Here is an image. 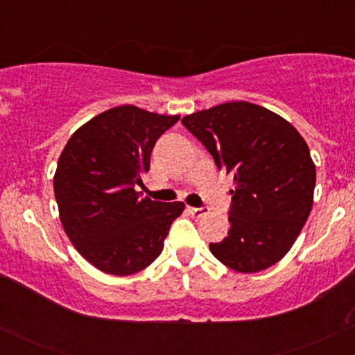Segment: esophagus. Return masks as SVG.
Here are the masks:
<instances>
[{"instance_id": "esophagus-1", "label": "esophagus", "mask_w": 355, "mask_h": 355, "mask_svg": "<svg viewBox=\"0 0 355 355\" xmlns=\"http://www.w3.org/2000/svg\"><path fill=\"white\" fill-rule=\"evenodd\" d=\"M189 214L193 218H202L209 214V209L207 207H189Z\"/></svg>"}]
</instances>
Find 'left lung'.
<instances>
[{"mask_svg":"<svg viewBox=\"0 0 355 355\" xmlns=\"http://www.w3.org/2000/svg\"><path fill=\"white\" fill-rule=\"evenodd\" d=\"M218 170L234 175L230 230L210 252L232 270H266L291 250L312 210L315 165L300 133L270 110L229 101L182 118Z\"/></svg>","mask_w":355,"mask_h":355,"instance_id":"1","label":"left lung"}]
</instances>
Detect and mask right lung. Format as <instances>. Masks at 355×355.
Listing matches in <instances>:
<instances>
[{
  "label": "right lung",
  "mask_w": 355,
  "mask_h": 355,
  "mask_svg": "<svg viewBox=\"0 0 355 355\" xmlns=\"http://www.w3.org/2000/svg\"><path fill=\"white\" fill-rule=\"evenodd\" d=\"M178 115L123 105L92 118L60 155L53 187L68 239L92 266L112 275L144 270L164 250L182 202L141 198L157 140Z\"/></svg>",
  "instance_id": "1"
}]
</instances>
